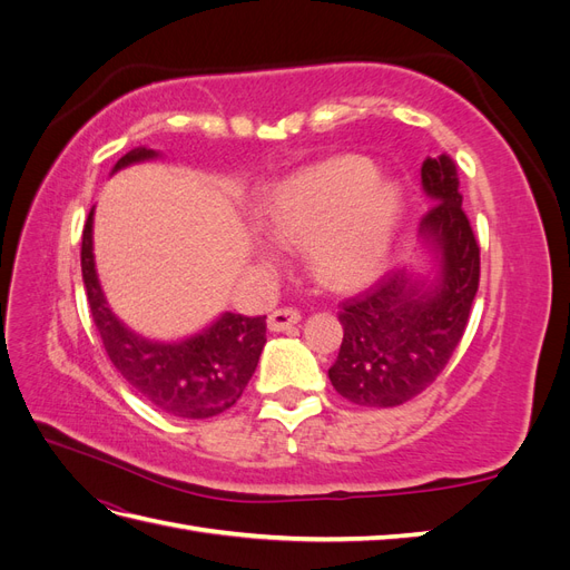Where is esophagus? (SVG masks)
Instances as JSON below:
<instances>
[{
  "label": "esophagus",
  "instance_id": "esophagus-1",
  "mask_svg": "<svg viewBox=\"0 0 570 570\" xmlns=\"http://www.w3.org/2000/svg\"><path fill=\"white\" fill-rule=\"evenodd\" d=\"M302 321L297 308L285 306V308H275V312L268 316V331L271 333H283L289 331L292 325H297Z\"/></svg>",
  "mask_w": 570,
  "mask_h": 570
}]
</instances>
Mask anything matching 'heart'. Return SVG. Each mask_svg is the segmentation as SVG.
<instances>
[{"instance_id": "heart-1", "label": "heart", "mask_w": 570, "mask_h": 570, "mask_svg": "<svg viewBox=\"0 0 570 570\" xmlns=\"http://www.w3.org/2000/svg\"><path fill=\"white\" fill-rule=\"evenodd\" d=\"M402 202L400 183L347 154L275 185L258 220L273 243L308 245V266L323 283L354 287L385 266Z\"/></svg>"}]
</instances>
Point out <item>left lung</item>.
I'll list each match as a JSON object with an SVG mask.
<instances>
[{
    "instance_id": "8db88e82",
    "label": "left lung",
    "mask_w": 570,
    "mask_h": 570,
    "mask_svg": "<svg viewBox=\"0 0 570 570\" xmlns=\"http://www.w3.org/2000/svg\"><path fill=\"white\" fill-rule=\"evenodd\" d=\"M419 258L383 275L342 304V344L327 371L333 387L358 406H400L446 366L463 337L480 281V247L461 209L450 157L425 159ZM424 268L421 269L420 266Z\"/></svg>"
}]
</instances>
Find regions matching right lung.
Segmentation results:
<instances>
[{
  "label": "right lung",
  "instance_id": "obj_1",
  "mask_svg": "<svg viewBox=\"0 0 570 570\" xmlns=\"http://www.w3.org/2000/svg\"><path fill=\"white\" fill-rule=\"evenodd\" d=\"M161 151L135 147L120 157L111 176L135 164L159 159ZM95 206L82 230V283L90 312L116 371L151 406L176 419H212L228 411L245 392L266 344V316L220 314L209 327L178 342L137 335L120 321L101 289L95 247Z\"/></svg>",
  "mask_w": 570,
  "mask_h": 570
}]
</instances>
